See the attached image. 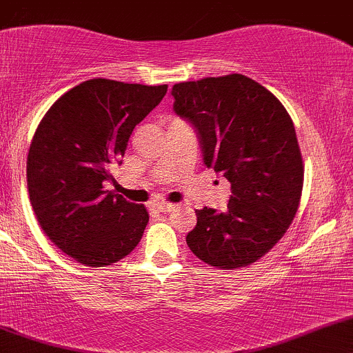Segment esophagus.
<instances>
[{
  "label": "esophagus",
  "mask_w": 353,
  "mask_h": 353,
  "mask_svg": "<svg viewBox=\"0 0 353 353\" xmlns=\"http://www.w3.org/2000/svg\"><path fill=\"white\" fill-rule=\"evenodd\" d=\"M156 208L157 210H161V212L168 214V212H172V210L177 208V204H172V202H157Z\"/></svg>",
  "instance_id": "esophagus-1"
}]
</instances>
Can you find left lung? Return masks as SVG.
Wrapping results in <instances>:
<instances>
[{
	"instance_id": "left-lung-1",
	"label": "left lung",
	"mask_w": 353,
	"mask_h": 353,
	"mask_svg": "<svg viewBox=\"0 0 353 353\" xmlns=\"http://www.w3.org/2000/svg\"><path fill=\"white\" fill-rule=\"evenodd\" d=\"M174 111L197 129L204 163L230 182L228 212L196 210L185 237L205 264L234 270L269 252L292 224L303 163L292 119L270 91L244 74L174 84Z\"/></svg>"
}]
</instances>
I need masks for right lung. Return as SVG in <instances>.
Wrapping results in <instances>:
<instances>
[{
  "label": "right lung",
  "instance_id": "obj_1",
  "mask_svg": "<svg viewBox=\"0 0 353 353\" xmlns=\"http://www.w3.org/2000/svg\"><path fill=\"white\" fill-rule=\"evenodd\" d=\"M168 84L89 79L64 92L36 128L26 161L30 202L43 232L72 261L106 267L141 242L149 212L104 189L129 137Z\"/></svg>",
  "mask_w": 353,
  "mask_h": 353
}]
</instances>
